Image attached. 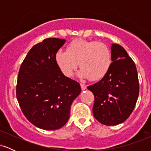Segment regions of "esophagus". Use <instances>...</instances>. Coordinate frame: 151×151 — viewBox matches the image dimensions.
Returning <instances> with one entry per match:
<instances>
[{"mask_svg": "<svg viewBox=\"0 0 151 151\" xmlns=\"http://www.w3.org/2000/svg\"><path fill=\"white\" fill-rule=\"evenodd\" d=\"M80 86H81V88L82 90H85L86 89V85L84 84H80Z\"/></svg>", "mask_w": 151, "mask_h": 151, "instance_id": "34e87169", "label": "esophagus"}]
</instances>
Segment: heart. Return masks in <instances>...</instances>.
<instances>
[{"label": "heart", "mask_w": 151, "mask_h": 151, "mask_svg": "<svg viewBox=\"0 0 151 151\" xmlns=\"http://www.w3.org/2000/svg\"><path fill=\"white\" fill-rule=\"evenodd\" d=\"M55 61L66 77H70L77 69V76L99 80L107 73L111 64L109 47L103 42L76 39L67 47V51L60 50L55 54Z\"/></svg>", "instance_id": "obj_1"}]
</instances>
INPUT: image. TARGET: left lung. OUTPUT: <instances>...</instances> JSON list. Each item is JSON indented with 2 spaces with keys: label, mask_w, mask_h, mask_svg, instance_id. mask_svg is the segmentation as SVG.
Listing matches in <instances>:
<instances>
[{
  "label": "left lung",
  "mask_w": 151,
  "mask_h": 151,
  "mask_svg": "<svg viewBox=\"0 0 151 151\" xmlns=\"http://www.w3.org/2000/svg\"><path fill=\"white\" fill-rule=\"evenodd\" d=\"M109 70L100 81L87 89L94 95L93 114L99 122L115 126L124 122L135 108L139 83L135 63L122 46H111Z\"/></svg>",
  "instance_id": "left-lung-1"
}]
</instances>
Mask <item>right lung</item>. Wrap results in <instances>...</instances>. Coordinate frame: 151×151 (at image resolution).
I'll list each match as a JSON object with an SVG mask.
<instances>
[{"label": "right lung", "instance_id": "1", "mask_svg": "<svg viewBox=\"0 0 151 151\" xmlns=\"http://www.w3.org/2000/svg\"><path fill=\"white\" fill-rule=\"evenodd\" d=\"M65 41L47 38L34 45L18 73L16 96L20 109L27 120L43 130L65 126L71 105L81 92L79 83L65 77L55 61Z\"/></svg>", "mask_w": 151, "mask_h": 151}]
</instances>
